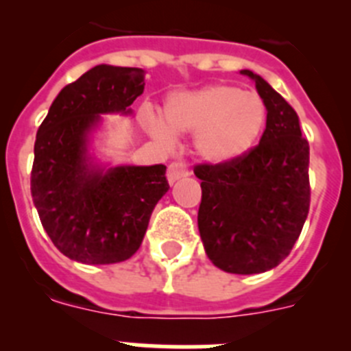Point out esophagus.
<instances>
[{
  "label": "esophagus",
  "instance_id": "obj_1",
  "mask_svg": "<svg viewBox=\"0 0 351 351\" xmlns=\"http://www.w3.org/2000/svg\"><path fill=\"white\" fill-rule=\"evenodd\" d=\"M188 167L184 165V163H181V161H173V163H170L169 165V170H167V179H169L170 184H173L176 181H179V179L186 178L188 176Z\"/></svg>",
  "mask_w": 351,
  "mask_h": 351
}]
</instances>
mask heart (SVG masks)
I'll return each mask as SVG.
<instances>
[{
  "mask_svg": "<svg viewBox=\"0 0 351 351\" xmlns=\"http://www.w3.org/2000/svg\"><path fill=\"white\" fill-rule=\"evenodd\" d=\"M144 123L161 142H172L176 133H197V156L204 163L221 167L244 158L258 144L267 125V107L258 95L214 84L173 93L165 101V121L145 114Z\"/></svg>",
  "mask_w": 351,
  "mask_h": 351,
  "instance_id": "obj_1",
  "label": "heart"
}]
</instances>
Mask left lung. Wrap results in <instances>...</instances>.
<instances>
[{"instance_id": "obj_1", "label": "left lung", "mask_w": 351, "mask_h": 351, "mask_svg": "<svg viewBox=\"0 0 351 351\" xmlns=\"http://www.w3.org/2000/svg\"><path fill=\"white\" fill-rule=\"evenodd\" d=\"M267 107L260 144L228 165H197L202 202L198 230L204 250L218 269L260 274L280 265L308 218L309 144L299 116L267 80L250 70Z\"/></svg>"}]
</instances>
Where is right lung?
<instances>
[{"label": "right lung", "instance_id": "add662e5", "mask_svg": "<svg viewBox=\"0 0 351 351\" xmlns=\"http://www.w3.org/2000/svg\"><path fill=\"white\" fill-rule=\"evenodd\" d=\"M144 79L142 68L98 64L61 89L36 132L31 197L54 246L75 262L135 255L170 188L165 165L104 167L89 154L101 114L130 116Z\"/></svg>", "mask_w": 351, "mask_h": 351}]
</instances>
